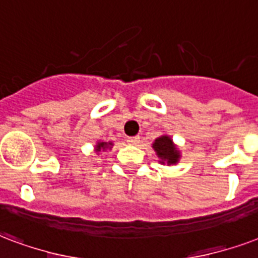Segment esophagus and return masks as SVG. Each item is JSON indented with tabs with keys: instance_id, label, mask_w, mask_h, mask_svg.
<instances>
[{
	"instance_id": "obj_1",
	"label": "esophagus",
	"mask_w": 258,
	"mask_h": 258,
	"mask_svg": "<svg viewBox=\"0 0 258 258\" xmlns=\"http://www.w3.org/2000/svg\"><path fill=\"white\" fill-rule=\"evenodd\" d=\"M127 143L129 144H133V145H136V144L140 143V137L139 136H133V137H127Z\"/></svg>"
}]
</instances>
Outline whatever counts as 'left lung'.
<instances>
[{
    "label": "left lung",
    "instance_id": "left-lung-1",
    "mask_svg": "<svg viewBox=\"0 0 258 258\" xmlns=\"http://www.w3.org/2000/svg\"><path fill=\"white\" fill-rule=\"evenodd\" d=\"M153 149L156 151L157 156L160 157V163L167 164H176L179 160V151L173 145L172 140L168 136H161L153 144Z\"/></svg>",
    "mask_w": 258,
    "mask_h": 258
}]
</instances>
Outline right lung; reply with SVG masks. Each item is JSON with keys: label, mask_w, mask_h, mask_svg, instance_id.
Segmentation results:
<instances>
[{"label": "right lung", "mask_w": 258, "mask_h": 258, "mask_svg": "<svg viewBox=\"0 0 258 258\" xmlns=\"http://www.w3.org/2000/svg\"><path fill=\"white\" fill-rule=\"evenodd\" d=\"M109 145H111V143H98V145H97V151L99 152L101 151V149H106L107 147H109Z\"/></svg>", "instance_id": "obj_1"}]
</instances>
